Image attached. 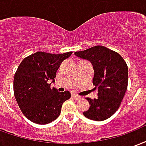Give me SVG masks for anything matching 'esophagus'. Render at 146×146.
I'll use <instances>...</instances> for the list:
<instances>
[{"instance_id":"obj_1","label":"esophagus","mask_w":146,"mask_h":146,"mask_svg":"<svg viewBox=\"0 0 146 146\" xmlns=\"http://www.w3.org/2000/svg\"><path fill=\"white\" fill-rule=\"evenodd\" d=\"M72 97H73L75 100H80V99L81 98L80 96H78V95H72Z\"/></svg>"}]
</instances>
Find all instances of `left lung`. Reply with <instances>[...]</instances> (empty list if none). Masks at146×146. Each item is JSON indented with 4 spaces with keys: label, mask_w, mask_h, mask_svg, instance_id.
<instances>
[{
    "label": "left lung",
    "mask_w": 146,
    "mask_h": 146,
    "mask_svg": "<svg viewBox=\"0 0 146 146\" xmlns=\"http://www.w3.org/2000/svg\"><path fill=\"white\" fill-rule=\"evenodd\" d=\"M77 57L91 62L94 69L93 84L98 98H88L90 108L84 115L92 120L102 121L116 113L127 88L128 69L120 55L103 46L76 51Z\"/></svg>",
    "instance_id": "obj_1"
}]
</instances>
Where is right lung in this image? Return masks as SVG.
Listing matches in <instances>:
<instances>
[{
    "label": "right lung",
    "mask_w": 146,
    "mask_h": 146,
    "mask_svg": "<svg viewBox=\"0 0 146 146\" xmlns=\"http://www.w3.org/2000/svg\"><path fill=\"white\" fill-rule=\"evenodd\" d=\"M72 51L54 54L36 52L25 58L14 76V95L22 113L37 124H46L60 115L65 101L71 97L69 91L58 92L51 88L56 72L62 61Z\"/></svg>",
    "instance_id": "obj_1"
}]
</instances>
